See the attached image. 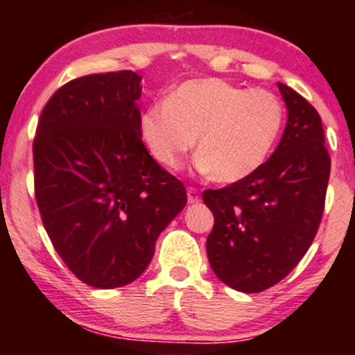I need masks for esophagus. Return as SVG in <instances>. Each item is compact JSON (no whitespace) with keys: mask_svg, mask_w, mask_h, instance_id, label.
<instances>
[{"mask_svg":"<svg viewBox=\"0 0 355 355\" xmlns=\"http://www.w3.org/2000/svg\"><path fill=\"white\" fill-rule=\"evenodd\" d=\"M187 197H189V203L200 202V193H198V190L193 189V187H189V189H187Z\"/></svg>","mask_w":355,"mask_h":355,"instance_id":"obj_1","label":"esophagus"}]
</instances>
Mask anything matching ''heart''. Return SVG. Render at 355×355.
<instances>
[{
  "mask_svg": "<svg viewBox=\"0 0 355 355\" xmlns=\"http://www.w3.org/2000/svg\"><path fill=\"white\" fill-rule=\"evenodd\" d=\"M285 120L284 105L267 89L222 78H193L140 116V137L160 165L180 168L197 138V168L218 183L252 177L270 157Z\"/></svg>",
  "mask_w": 355,
  "mask_h": 355,
  "instance_id": "heart-1",
  "label": "heart"
}]
</instances>
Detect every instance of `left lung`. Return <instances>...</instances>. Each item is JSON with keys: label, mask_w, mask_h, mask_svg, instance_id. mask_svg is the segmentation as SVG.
Here are the masks:
<instances>
[{"label": "left lung", "mask_w": 355, "mask_h": 355, "mask_svg": "<svg viewBox=\"0 0 355 355\" xmlns=\"http://www.w3.org/2000/svg\"><path fill=\"white\" fill-rule=\"evenodd\" d=\"M287 125L272 157L252 177L203 191L215 217L207 239L211 270L245 294L262 292L294 270L322 218L331 175L317 110L277 83Z\"/></svg>", "instance_id": "8db88e82"}]
</instances>
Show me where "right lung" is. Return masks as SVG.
I'll return each mask as SVG.
<instances>
[{
  "mask_svg": "<svg viewBox=\"0 0 355 355\" xmlns=\"http://www.w3.org/2000/svg\"><path fill=\"white\" fill-rule=\"evenodd\" d=\"M141 76H81L48 100L33 141L35 195L53 247L81 282L115 288L152 262L183 210V183L140 137Z\"/></svg>",
  "mask_w": 355,
  "mask_h": 355,
  "instance_id": "obj_1",
  "label": "right lung"
}]
</instances>
